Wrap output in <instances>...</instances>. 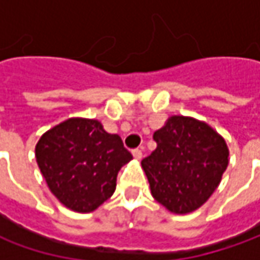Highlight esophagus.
Wrapping results in <instances>:
<instances>
[{
  "label": "esophagus",
  "mask_w": 260,
  "mask_h": 260,
  "mask_svg": "<svg viewBox=\"0 0 260 260\" xmlns=\"http://www.w3.org/2000/svg\"><path fill=\"white\" fill-rule=\"evenodd\" d=\"M132 153H133L135 159H137V160H139V159H142V156H143V153H142V150H140V149H135Z\"/></svg>",
  "instance_id": "obj_1"
}]
</instances>
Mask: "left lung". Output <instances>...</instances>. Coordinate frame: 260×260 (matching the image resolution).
<instances>
[{
    "instance_id": "left-lung-1",
    "label": "left lung",
    "mask_w": 260,
    "mask_h": 260,
    "mask_svg": "<svg viewBox=\"0 0 260 260\" xmlns=\"http://www.w3.org/2000/svg\"><path fill=\"white\" fill-rule=\"evenodd\" d=\"M153 140L157 147L142 160L153 198L175 214L195 211L227 169L224 139L204 121L172 115Z\"/></svg>"
}]
</instances>
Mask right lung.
Listing matches in <instances>:
<instances>
[{
    "label": "right lung",
    "instance_id": "obj_1",
    "mask_svg": "<svg viewBox=\"0 0 260 260\" xmlns=\"http://www.w3.org/2000/svg\"><path fill=\"white\" fill-rule=\"evenodd\" d=\"M132 159L120 136L89 118H69L36 145V160L49 189L78 213H91L107 201L115 191L118 171Z\"/></svg>",
    "mask_w": 260,
    "mask_h": 260
}]
</instances>
